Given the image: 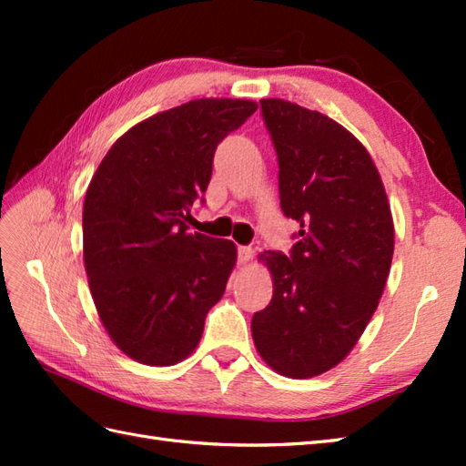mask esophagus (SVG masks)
Wrapping results in <instances>:
<instances>
[{"label":"esophagus","instance_id":"esophagus-1","mask_svg":"<svg viewBox=\"0 0 466 466\" xmlns=\"http://www.w3.org/2000/svg\"><path fill=\"white\" fill-rule=\"evenodd\" d=\"M254 250L250 248V246H238V262L240 264H246L250 258H252Z\"/></svg>","mask_w":466,"mask_h":466}]
</instances>
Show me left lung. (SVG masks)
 I'll return each mask as SVG.
<instances>
[{"label": "left lung", "instance_id": "obj_1", "mask_svg": "<svg viewBox=\"0 0 466 466\" xmlns=\"http://www.w3.org/2000/svg\"><path fill=\"white\" fill-rule=\"evenodd\" d=\"M260 110L280 208L300 230L290 254H260L274 294L252 316V339L276 372L310 379L352 350L379 306L394 252L390 206L372 157L340 124L274 97Z\"/></svg>", "mask_w": 466, "mask_h": 466}]
</instances>
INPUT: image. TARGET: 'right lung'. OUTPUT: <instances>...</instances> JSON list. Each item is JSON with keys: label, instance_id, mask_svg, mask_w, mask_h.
Listing matches in <instances>:
<instances>
[{"label": "right lung", "instance_id": "right-lung-1", "mask_svg": "<svg viewBox=\"0 0 466 466\" xmlns=\"http://www.w3.org/2000/svg\"><path fill=\"white\" fill-rule=\"evenodd\" d=\"M250 100H192L136 124L87 186L84 264L117 349L150 366L190 354L236 262L230 240L190 234L218 144L256 112Z\"/></svg>", "mask_w": 466, "mask_h": 466}]
</instances>
